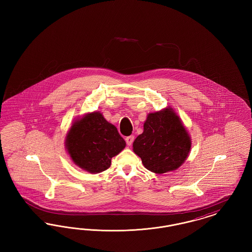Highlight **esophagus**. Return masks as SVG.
I'll return each instance as SVG.
<instances>
[{
    "instance_id": "1",
    "label": "esophagus",
    "mask_w": 252,
    "mask_h": 252,
    "mask_svg": "<svg viewBox=\"0 0 252 252\" xmlns=\"http://www.w3.org/2000/svg\"><path fill=\"white\" fill-rule=\"evenodd\" d=\"M133 141H134V136H132V135L126 138V142L127 145H131Z\"/></svg>"
}]
</instances>
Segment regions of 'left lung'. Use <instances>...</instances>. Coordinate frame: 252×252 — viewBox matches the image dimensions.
Instances as JSON below:
<instances>
[{
	"mask_svg": "<svg viewBox=\"0 0 252 252\" xmlns=\"http://www.w3.org/2000/svg\"><path fill=\"white\" fill-rule=\"evenodd\" d=\"M191 139L172 108L148 114L144 132L133 143V151L144 167L163 174L180 167L190 152Z\"/></svg>",
	"mask_w": 252,
	"mask_h": 252,
	"instance_id": "1",
	"label": "left lung"
}]
</instances>
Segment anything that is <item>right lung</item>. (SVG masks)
<instances>
[{"instance_id": "right-lung-1", "label": "right lung", "mask_w": 252, "mask_h": 252, "mask_svg": "<svg viewBox=\"0 0 252 252\" xmlns=\"http://www.w3.org/2000/svg\"><path fill=\"white\" fill-rule=\"evenodd\" d=\"M72 161L90 173H100L111 164V158L126 147L117 128L99 112L76 121L66 138Z\"/></svg>"}]
</instances>
